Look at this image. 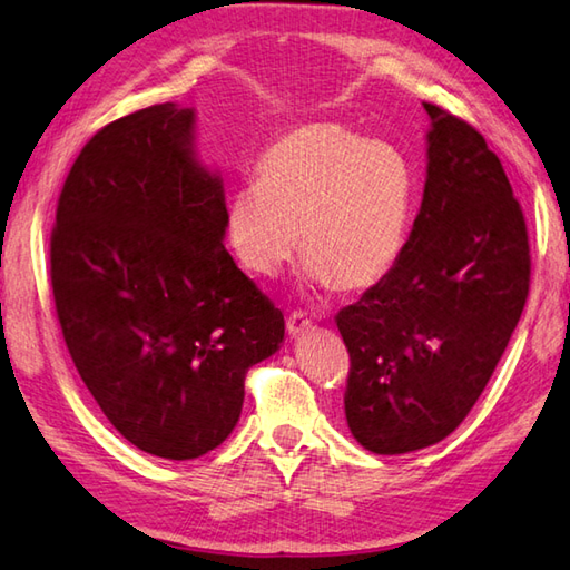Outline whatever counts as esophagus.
Returning <instances> with one entry per match:
<instances>
[{
    "label": "esophagus",
    "instance_id": "esophagus-1",
    "mask_svg": "<svg viewBox=\"0 0 570 570\" xmlns=\"http://www.w3.org/2000/svg\"><path fill=\"white\" fill-rule=\"evenodd\" d=\"M286 330L292 336H298V334L312 330V320H308V316L302 314V312H292L286 316Z\"/></svg>",
    "mask_w": 570,
    "mask_h": 570
}]
</instances>
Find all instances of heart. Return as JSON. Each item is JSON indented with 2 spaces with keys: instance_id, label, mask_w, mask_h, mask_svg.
<instances>
[{
  "instance_id": "obj_1",
  "label": "heart",
  "mask_w": 570,
  "mask_h": 570,
  "mask_svg": "<svg viewBox=\"0 0 570 570\" xmlns=\"http://www.w3.org/2000/svg\"><path fill=\"white\" fill-rule=\"evenodd\" d=\"M417 206L410 160L342 122L278 132L256 158V186L228 200L226 240L254 276H276L302 236L308 282L366 292L404 254Z\"/></svg>"
}]
</instances>
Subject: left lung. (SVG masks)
Segmentation results:
<instances>
[{
    "label": "left lung",
    "mask_w": 570,
    "mask_h": 570,
    "mask_svg": "<svg viewBox=\"0 0 570 570\" xmlns=\"http://www.w3.org/2000/svg\"><path fill=\"white\" fill-rule=\"evenodd\" d=\"M430 115L428 180L387 278L336 314L354 440L402 455L445 440L493 377L530 286L528 228L503 166L458 115Z\"/></svg>",
    "instance_id": "8db88e82"
}]
</instances>
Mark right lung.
<instances>
[{
  "label": "right lung",
  "mask_w": 570,
  "mask_h": 570,
  "mask_svg": "<svg viewBox=\"0 0 570 570\" xmlns=\"http://www.w3.org/2000/svg\"><path fill=\"white\" fill-rule=\"evenodd\" d=\"M196 112L150 105L72 163L50 236L57 320L85 387L142 452L193 460L240 417L284 314L224 246L226 196L193 153Z\"/></svg>",
  "instance_id": "obj_1"
}]
</instances>
